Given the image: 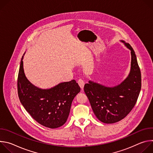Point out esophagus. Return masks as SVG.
Listing matches in <instances>:
<instances>
[{
    "mask_svg": "<svg viewBox=\"0 0 153 153\" xmlns=\"http://www.w3.org/2000/svg\"><path fill=\"white\" fill-rule=\"evenodd\" d=\"M78 83H79V85L80 87V88H81L82 90H83V87H84V85H85V82H84V80H83V79H80L78 80Z\"/></svg>",
    "mask_w": 153,
    "mask_h": 153,
    "instance_id": "34e87169",
    "label": "esophagus"
}]
</instances>
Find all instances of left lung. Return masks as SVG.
Here are the masks:
<instances>
[{"mask_svg":"<svg viewBox=\"0 0 153 153\" xmlns=\"http://www.w3.org/2000/svg\"><path fill=\"white\" fill-rule=\"evenodd\" d=\"M120 42L131 55V69L126 78L114 86L91 80L84 86L95 116L105 123H114L125 118L134 106L141 90V73L135 52L128 43Z\"/></svg>","mask_w":153,"mask_h":153,"instance_id":"obj_1","label":"left lung"}]
</instances>
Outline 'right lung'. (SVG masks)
<instances>
[{
  "label": "right lung",
  "mask_w": 153,
  "mask_h": 153,
  "mask_svg": "<svg viewBox=\"0 0 153 153\" xmlns=\"http://www.w3.org/2000/svg\"><path fill=\"white\" fill-rule=\"evenodd\" d=\"M24 56L17 79L18 95L22 105L40 125L50 128L62 126L68 119L74 98L80 91V86L75 80H72L59 83L48 89L39 88L25 74Z\"/></svg>",
  "instance_id": "right-lung-1"
}]
</instances>
